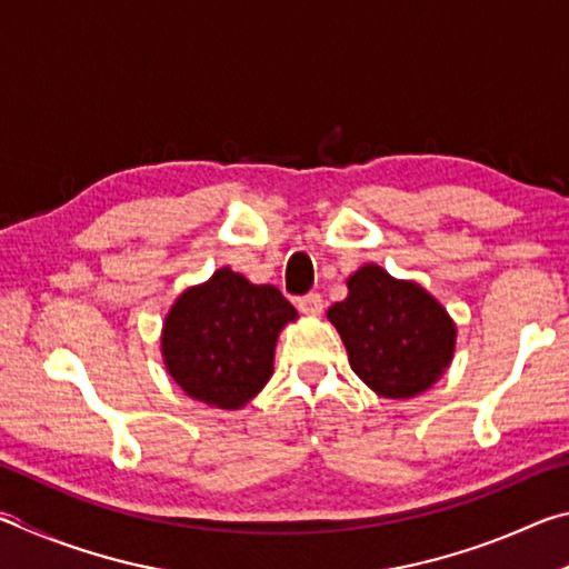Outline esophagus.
<instances>
[{
	"instance_id": "34e87169",
	"label": "esophagus",
	"mask_w": 569,
	"mask_h": 569,
	"mask_svg": "<svg viewBox=\"0 0 569 569\" xmlns=\"http://www.w3.org/2000/svg\"><path fill=\"white\" fill-rule=\"evenodd\" d=\"M298 311L306 316H321L323 298L319 293H308L303 298H298Z\"/></svg>"
}]
</instances>
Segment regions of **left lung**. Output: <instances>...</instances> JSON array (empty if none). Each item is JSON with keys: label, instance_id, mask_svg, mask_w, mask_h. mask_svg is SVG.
Returning <instances> with one entry per match:
<instances>
[{"label": "left lung", "instance_id": "left-lung-1", "mask_svg": "<svg viewBox=\"0 0 569 569\" xmlns=\"http://www.w3.org/2000/svg\"><path fill=\"white\" fill-rule=\"evenodd\" d=\"M349 296L326 311L356 377L383 399H413L455 359L457 323L427 288L377 263L346 278Z\"/></svg>", "mask_w": 569, "mask_h": 569}]
</instances>
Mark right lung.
Wrapping results in <instances>:
<instances>
[{
	"mask_svg": "<svg viewBox=\"0 0 569 569\" xmlns=\"http://www.w3.org/2000/svg\"><path fill=\"white\" fill-rule=\"evenodd\" d=\"M296 319L276 286L250 283L223 266L170 306L160 333L162 363L190 399L243 409L273 377L278 333Z\"/></svg>",
	"mask_w": 569,
	"mask_h": 569,
	"instance_id": "obj_1",
	"label": "right lung"
}]
</instances>
